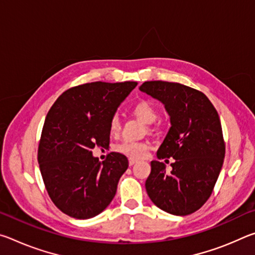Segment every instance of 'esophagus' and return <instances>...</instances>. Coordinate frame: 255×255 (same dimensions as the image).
Wrapping results in <instances>:
<instances>
[{
	"instance_id": "34e87169",
	"label": "esophagus",
	"mask_w": 255,
	"mask_h": 255,
	"mask_svg": "<svg viewBox=\"0 0 255 255\" xmlns=\"http://www.w3.org/2000/svg\"><path fill=\"white\" fill-rule=\"evenodd\" d=\"M135 163H137V159H135V158H129V165L132 166Z\"/></svg>"
}]
</instances>
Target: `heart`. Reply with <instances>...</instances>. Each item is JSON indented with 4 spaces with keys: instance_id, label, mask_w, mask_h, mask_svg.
Instances as JSON below:
<instances>
[{
    "instance_id": "heart-1",
    "label": "heart",
    "mask_w": 255,
    "mask_h": 255,
    "mask_svg": "<svg viewBox=\"0 0 255 255\" xmlns=\"http://www.w3.org/2000/svg\"><path fill=\"white\" fill-rule=\"evenodd\" d=\"M131 114L145 124H152L157 118V109L148 101H139L131 107ZM122 125L118 116H112L109 120V131L111 135H117ZM116 150L131 158H141L148 152V144L145 141L125 140L116 146Z\"/></svg>"
}]
</instances>
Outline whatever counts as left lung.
Here are the masks:
<instances>
[{"mask_svg":"<svg viewBox=\"0 0 255 255\" xmlns=\"http://www.w3.org/2000/svg\"><path fill=\"white\" fill-rule=\"evenodd\" d=\"M140 91L164 103L171 128L157 150L159 159L173 157L172 171L152 161L147 195L166 213L185 216L200 209L213 193L225 157L218 112L204 93L165 81H147Z\"/></svg>","mask_w":255,"mask_h":255,"instance_id":"left-lung-1","label":"left lung"}]
</instances>
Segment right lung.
Masks as SVG:
<instances>
[{
    "instance_id": "1",
    "label": "right lung",
    "mask_w": 255,
    "mask_h": 255,
    "mask_svg": "<svg viewBox=\"0 0 255 255\" xmlns=\"http://www.w3.org/2000/svg\"><path fill=\"white\" fill-rule=\"evenodd\" d=\"M136 85L92 82L73 86L47 114L38 162L51 201L70 217L92 218L114 199L128 158L112 152L101 163L92 148L109 146V120Z\"/></svg>"
}]
</instances>
